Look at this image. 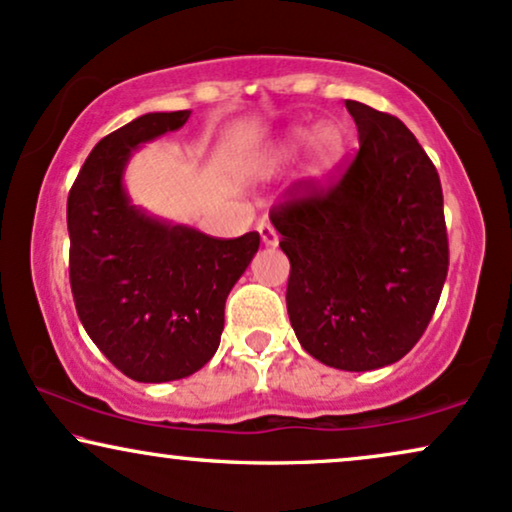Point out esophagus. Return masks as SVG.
Masks as SVG:
<instances>
[{
  "instance_id": "1",
  "label": "esophagus",
  "mask_w": 512,
  "mask_h": 512,
  "mask_svg": "<svg viewBox=\"0 0 512 512\" xmlns=\"http://www.w3.org/2000/svg\"><path fill=\"white\" fill-rule=\"evenodd\" d=\"M258 232H261V240H263L265 247H275V244L280 242V235H277V230L272 228L270 223L258 225Z\"/></svg>"
}]
</instances>
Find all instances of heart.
<instances>
[{
    "mask_svg": "<svg viewBox=\"0 0 512 512\" xmlns=\"http://www.w3.org/2000/svg\"><path fill=\"white\" fill-rule=\"evenodd\" d=\"M308 138H310L308 131H303V129L294 131L289 141L282 145L280 152H277V159H280V162H282V159H287V157L294 155L298 145L308 143ZM338 145H341V141H338L336 131L334 129H322L320 134H317V138H315V157H317V162L327 164L329 159L338 152Z\"/></svg>",
    "mask_w": 512,
    "mask_h": 512,
    "instance_id": "heart-1",
    "label": "heart"
}]
</instances>
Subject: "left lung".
<instances>
[{"mask_svg":"<svg viewBox=\"0 0 512 512\" xmlns=\"http://www.w3.org/2000/svg\"><path fill=\"white\" fill-rule=\"evenodd\" d=\"M360 150L334 183L301 181L270 221L289 256L287 310L305 353L334 369L402 360L449 268L442 185L400 119L345 101Z\"/></svg>","mask_w":512,"mask_h":512,"instance_id":"obj_1","label":"left lung"}]
</instances>
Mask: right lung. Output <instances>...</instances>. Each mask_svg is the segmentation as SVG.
I'll list each match as a JSON object with an SVG mask.
<instances>
[{
	"label": "right lung",
	"mask_w": 512,
	"mask_h": 512,
	"mask_svg": "<svg viewBox=\"0 0 512 512\" xmlns=\"http://www.w3.org/2000/svg\"><path fill=\"white\" fill-rule=\"evenodd\" d=\"M190 110L148 112L98 141L68 195L70 287L98 350L141 383L202 369L221 343L225 298L258 232L221 240L136 209L122 176L131 152L176 131Z\"/></svg>",
	"instance_id": "obj_1"
}]
</instances>
